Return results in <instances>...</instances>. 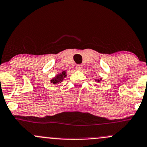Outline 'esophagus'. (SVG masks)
<instances>
[{
	"label": "esophagus",
	"instance_id": "obj_1",
	"mask_svg": "<svg viewBox=\"0 0 147 147\" xmlns=\"http://www.w3.org/2000/svg\"><path fill=\"white\" fill-rule=\"evenodd\" d=\"M76 68H77V70H82V69H83V65H81V64H79V65H77L76 66Z\"/></svg>",
	"mask_w": 147,
	"mask_h": 147
}]
</instances>
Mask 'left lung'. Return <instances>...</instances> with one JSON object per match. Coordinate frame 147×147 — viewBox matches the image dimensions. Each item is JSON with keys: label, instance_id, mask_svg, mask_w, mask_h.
Instances as JSON below:
<instances>
[{"label": "left lung", "instance_id": "8db88e82", "mask_svg": "<svg viewBox=\"0 0 147 147\" xmlns=\"http://www.w3.org/2000/svg\"><path fill=\"white\" fill-rule=\"evenodd\" d=\"M98 82H100V80H98Z\"/></svg>", "mask_w": 147, "mask_h": 147}]
</instances>
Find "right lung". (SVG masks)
I'll use <instances>...</instances> for the list:
<instances>
[{"label": "right lung", "instance_id": "add662e5", "mask_svg": "<svg viewBox=\"0 0 147 147\" xmlns=\"http://www.w3.org/2000/svg\"><path fill=\"white\" fill-rule=\"evenodd\" d=\"M66 77L65 72V71H63L61 73L59 74V75H56L55 77H54V79L51 80V83L54 84H58V83H61V82L63 80L64 77Z\"/></svg>", "mask_w": 147, "mask_h": 147}]
</instances>
